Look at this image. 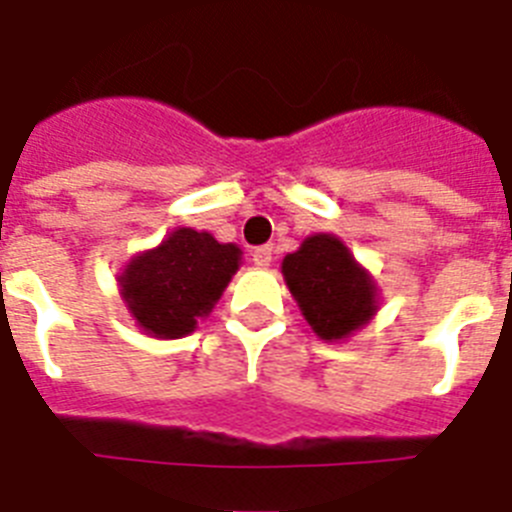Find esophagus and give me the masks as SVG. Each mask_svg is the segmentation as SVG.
Wrapping results in <instances>:
<instances>
[{
	"instance_id": "esophagus-1",
	"label": "esophagus",
	"mask_w": 512,
	"mask_h": 512,
	"mask_svg": "<svg viewBox=\"0 0 512 512\" xmlns=\"http://www.w3.org/2000/svg\"><path fill=\"white\" fill-rule=\"evenodd\" d=\"M251 256H253V264L261 266V269H264V266L271 264V246H269V243H266V246L253 248Z\"/></svg>"
}]
</instances>
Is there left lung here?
<instances>
[{"mask_svg":"<svg viewBox=\"0 0 512 512\" xmlns=\"http://www.w3.org/2000/svg\"><path fill=\"white\" fill-rule=\"evenodd\" d=\"M282 274L302 315L323 341H341L377 312V284L346 243L315 233L282 261Z\"/></svg>","mask_w":512,"mask_h":512,"instance_id":"1","label":"left lung"}]
</instances>
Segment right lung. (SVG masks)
I'll list each match as a JSON object with an SVG mask.
<instances>
[{"label":"right lung","instance_id":"add662e5","mask_svg":"<svg viewBox=\"0 0 512 512\" xmlns=\"http://www.w3.org/2000/svg\"><path fill=\"white\" fill-rule=\"evenodd\" d=\"M241 266V248L205 230L179 228L143 251L117 277L120 295L140 328L156 338H182L210 315Z\"/></svg>","mask_w":512,"mask_h":512}]
</instances>
